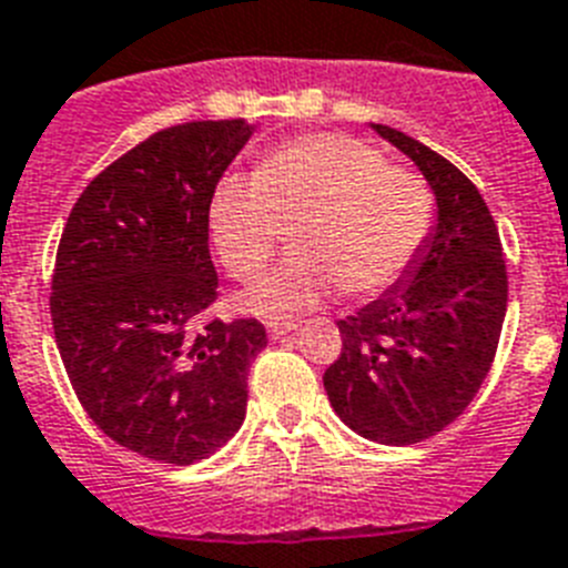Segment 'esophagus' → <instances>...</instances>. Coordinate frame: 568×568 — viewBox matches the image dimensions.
<instances>
[{
	"label": "esophagus",
	"mask_w": 568,
	"mask_h": 568,
	"mask_svg": "<svg viewBox=\"0 0 568 568\" xmlns=\"http://www.w3.org/2000/svg\"><path fill=\"white\" fill-rule=\"evenodd\" d=\"M295 322H281V318H270V322H266V331H270V336H273V339H284V336H290L295 331Z\"/></svg>",
	"instance_id": "obj_1"
}]
</instances>
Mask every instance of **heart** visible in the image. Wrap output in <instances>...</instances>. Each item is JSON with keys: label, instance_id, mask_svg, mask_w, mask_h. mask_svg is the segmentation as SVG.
Wrapping results in <instances>:
<instances>
[{"label": "heart", "instance_id": "heart-1", "mask_svg": "<svg viewBox=\"0 0 568 568\" xmlns=\"http://www.w3.org/2000/svg\"><path fill=\"white\" fill-rule=\"evenodd\" d=\"M435 223V200L412 171L386 165L372 144L348 133H307L266 150L255 176L226 173L209 196V232L234 281L264 273L281 229L293 255L243 307L293 316L342 287L365 298L409 273Z\"/></svg>", "mask_w": 568, "mask_h": 568}]
</instances>
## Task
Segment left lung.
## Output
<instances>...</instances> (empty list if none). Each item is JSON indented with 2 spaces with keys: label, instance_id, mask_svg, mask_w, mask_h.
<instances>
[{
  "label": "left lung",
  "instance_id": "8db88e82",
  "mask_svg": "<svg viewBox=\"0 0 568 568\" xmlns=\"http://www.w3.org/2000/svg\"><path fill=\"white\" fill-rule=\"evenodd\" d=\"M374 130L433 185L438 226L395 287L339 318L342 351L325 372V392L354 433L406 447L453 424L485 383L508 307V270L479 189L412 135Z\"/></svg>",
  "mask_w": 568,
  "mask_h": 568
}]
</instances>
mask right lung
Masks as SVG:
<instances>
[{"instance_id": "1", "label": "right lung", "mask_w": 568, "mask_h": 568, "mask_svg": "<svg viewBox=\"0 0 568 568\" xmlns=\"http://www.w3.org/2000/svg\"><path fill=\"white\" fill-rule=\"evenodd\" d=\"M243 119L159 130L78 196L51 273V325L74 395L106 438L194 464L246 415L257 318L223 322L209 196L250 142Z\"/></svg>"}]
</instances>
